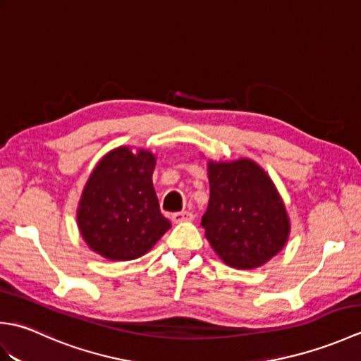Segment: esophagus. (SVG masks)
<instances>
[{
    "label": "esophagus",
    "instance_id": "1",
    "mask_svg": "<svg viewBox=\"0 0 361 361\" xmlns=\"http://www.w3.org/2000/svg\"><path fill=\"white\" fill-rule=\"evenodd\" d=\"M192 219H194V214L189 212V211H181V212L172 214L173 224H181V221H190Z\"/></svg>",
    "mask_w": 361,
    "mask_h": 361
}]
</instances>
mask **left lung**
<instances>
[{
	"label": "left lung",
	"instance_id": "1",
	"mask_svg": "<svg viewBox=\"0 0 361 361\" xmlns=\"http://www.w3.org/2000/svg\"><path fill=\"white\" fill-rule=\"evenodd\" d=\"M209 204L202 219L206 239L225 264L256 268L287 242L290 221L271 180L256 163H209Z\"/></svg>",
	"mask_w": 361,
	"mask_h": 361
}]
</instances>
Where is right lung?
<instances>
[{"label":"right lung","mask_w":361,"mask_h":361,"mask_svg":"<svg viewBox=\"0 0 361 361\" xmlns=\"http://www.w3.org/2000/svg\"><path fill=\"white\" fill-rule=\"evenodd\" d=\"M155 157L119 147L102 158L83 189L78 221L91 250L111 260L145 255L169 228L152 173Z\"/></svg>","instance_id":"obj_1"}]
</instances>
